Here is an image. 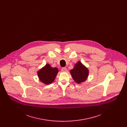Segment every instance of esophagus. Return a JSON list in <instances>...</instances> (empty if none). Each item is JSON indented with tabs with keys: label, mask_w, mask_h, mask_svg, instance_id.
Wrapping results in <instances>:
<instances>
[{
	"label": "esophagus",
	"mask_w": 127,
	"mask_h": 127,
	"mask_svg": "<svg viewBox=\"0 0 127 127\" xmlns=\"http://www.w3.org/2000/svg\"><path fill=\"white\" fill-rule=\"evenodd\" d=\"M61 71H62V72H66V71H67V69H66V67H63V68H62V69H61Z\"/></svg>",
	"instance_id": "esophagus-1"
}]
</instances>
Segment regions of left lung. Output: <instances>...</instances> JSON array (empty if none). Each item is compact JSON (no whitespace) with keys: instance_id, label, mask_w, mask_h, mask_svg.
Instances as JSON below:
<instances>
[{"instance_id":"8db88e82","label":"left lung","mask_w":127,"mask_h":127,"mask_svg":"<svg viewBox=\"0 0 127 127\" xmlns=\"http://www.w3.org/2000/svg\"><path fill=\"white\" fill-rule=\"evenodd\" d=\"M70 73L75 82L81 84L88 79L89 70L81 61H79L75 64L73 68L70 70Z\"/></svg>"}]
</instances>
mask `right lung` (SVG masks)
I'll list each match as a JSON object with an SVG mask.
<instances>
[{"instance_id": "obj_1", "label": "right lung", "mask_w": 127, "mask_h": 127, "mask_svg": "<svg viewBox=\"0 0 127 127\" xmlns=\"http://www.w3.org/2000/svg\"><path fill=\"white\" fill-rule=\"evenodd\" d=\"M58 72L59 69L57 67H52L49 64H47L37 71V74L41 82L48 85L54 81Z\"/></svg>"}]
</instances>
